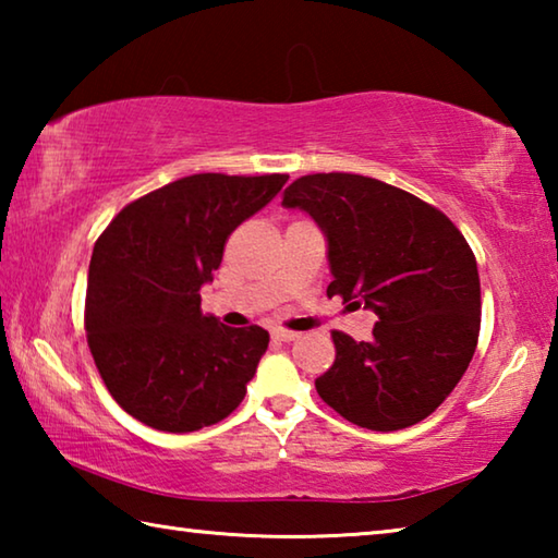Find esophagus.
Returning a JSON list of instances; mask_svg holds the SVG:
<instances>
[{
  "label": "esophagus",
  "mask_w": 558,
  "mask_h": 558,
  "mask_svg": "<svg viewBox=\"0 0 558 558\" xmlns=\"http://www.w3.org/2000/svg\"><path fill=\"white\" fill-rule=\"evenodd\" d=\"M272 339H278V342H292V339H298V332H292V329L286 327H276L272 329Z\"/></svg>",
  "instance_id": "obj_1"
}]
</instances>
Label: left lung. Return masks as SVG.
<instances>
[{
	"label": "left lung",
	"mask_w": 558,
	"mask_h": 558,
	"mask_svg": "<svg viewBox=\"0 0 558 558\" xmlns=\"http://www.w3.org/2000/svg\"><path fill=\"white\" fill-rule=\"evenodd\" d=\"M282 204L307 211L327 235V295L379 317L369 342L335 329V364L315 379L319 399L381 433L428 418L480 337V276L465 235L436 206L362 174H305Z\"/></svg>",
	"instance_id": "left-lung-1"
}]
</instances>
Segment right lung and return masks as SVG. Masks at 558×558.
Returning <instances> with one entry per match:
<instances>
[{
    "label": "right lung",
    "instance_id": "right-lung-1",
    "mask_svg": "<svg viewBox=\"0 0 558 558\" xmlns=\"http://www.w3.org/2000/svg\"><path fill=\"white\" fill-rule=\"evenodd\" d=\"M288 174H192L130 202L93 248L86 337L102 384L132 418L192 433L231 415L268 349L258 325L202 315L204 282L239 223Z\"/></svg>",
    "mask_w": 558,
    "mask_h": 558
}]
</instances>
